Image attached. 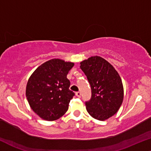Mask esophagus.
I'll list each match as a JSON object with an SVG mask.
<instances>
[{"instance_id":"1","label":"esophagus","mask_w":151,"mask_h":151,"mask_svg":"<svg viewBox=\"0 0 151 151\" xmlns=\"http://www.w3.org/2000/svg\"><path fill=\"white\" fill-rule=\"evenodd\" d=\"M81 92H79H79L76 93V95H77L78 98H80V97H81Z\"/></svg>"}]
</instances>
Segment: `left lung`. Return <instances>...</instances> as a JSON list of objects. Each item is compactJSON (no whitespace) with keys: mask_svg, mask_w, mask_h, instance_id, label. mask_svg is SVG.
<instances>
[{"mask_svg":"<svg viewBox=\"0 0 151 151\" xmlns=\"http://www.w3.org/2000/svg\"><path fill=\"white\" fill-rule=\"evenodd\" d=\"M91 87L86 110L95 119L105 121L118 111L124 98L121 77L115 68L102 57L94 56L80 63Z\"/></svg>","mask_w":151,"mask_h":151,"instance_id":"obj_1","label":"left lung"}]
</instances>
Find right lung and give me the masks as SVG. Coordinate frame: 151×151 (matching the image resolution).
I'll return each instance as SVG.
<instances>
[{
  "label": "right lung",
  "mask_w": 151,
  "mask_h": 151,
  "mask_svg": "<svg viewBox=\"0 0 151 151\" xmlns=\"http://www.w3.org/2000/svg\"><path fill=\"white\" fill-rule=\"evenodd\" d=\"M74 65L53 58L40 65L30 77L26 98L30 108L43 120L55 121L68 111L74 93L69 89L67 74Z\"/></svg>",
  "instance_id": "1"
}]
</instances>
